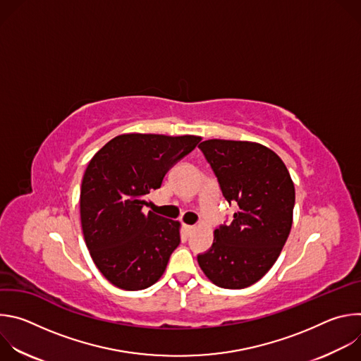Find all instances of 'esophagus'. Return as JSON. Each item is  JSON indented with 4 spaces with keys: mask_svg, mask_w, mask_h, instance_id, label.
I'll list each match as a JSON object with an SVG mask.
<instances>
[{
    "mask_svg": "<svg viewBox=\"0 0 361 361\" xmlns=\"http://www.w3.org/2000/svg\"><path fill=\"white\" fill-rule=\"evenodd\" d=\"M184 230H185V233H187V234H190V233H192V231L195 230V227H194V226H188V224H184Z\"/></svg>",
    "mask_w": 361,
    "mask_h": 361,
    "instance_id": "esophagus-1",
    "label": "esophagus"
}]
</instances>
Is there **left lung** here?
Here are the masks:
<instances>
[{"instance_id":"8db88e82","label":"left lung","mask_w":361,"mask_h":361,"mask_svg":"<svg viewBox=\"0 0 361 361\" xmlns=\"http://www.w3.org/2000/svg\"><path fill=\"white\" fill-rule=\"evenodd\" d=\"M198 148L214 170L234 220L214 230L212 248L197 257L213 284L240 290L274 266L293 224L294 183L283 160L252 141L205 140Z\"/></svg>"}]
</instances>
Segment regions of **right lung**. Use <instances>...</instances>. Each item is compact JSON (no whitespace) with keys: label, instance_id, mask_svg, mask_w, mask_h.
I'll return each instance as SVG.
<instances>
[{"label":"right lung","instance_id":"1","mask_svg":"<svg viewBox=\"0 0 361 361\" xmlns=\"http://www.w3.org/2000/svg\"><path fill=\"white\" fill-rule=\"evenodd\" d=\"M200 141L188 134H121L90 160L80 192L82 234L94 264L116 287L144 290L164 274L181 224L144 207L148 192Z\"/></svg>","mask_w":361,"mask_h":361}]
</instances>
